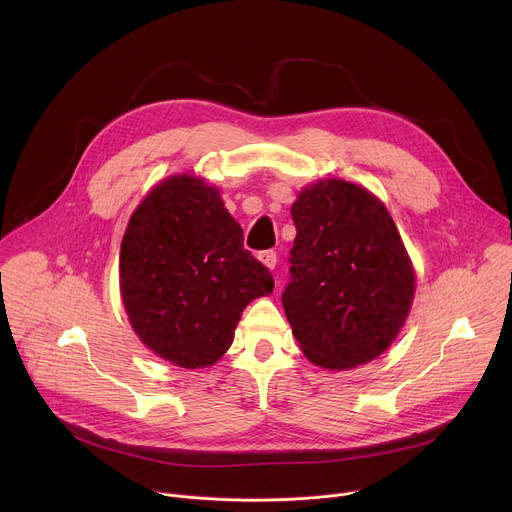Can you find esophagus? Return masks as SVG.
<instances>
[{
    "mask_svg": "<svg viewBox=\"0 0 512 512\" xmlns=\"http://www.w3.org/2000/svg\"><path fill=\"white\" fill-rule=\"evenodd\" d=\"M259 261H261L265 267L273 269L275 263H277V255H275V251H263V253H259Z\"/></svg>",
    "mask_w": 512,
    "mask_h": 512,
    "instance_id": "34e87169",
    "label": "esophagus"
}]
</instances>
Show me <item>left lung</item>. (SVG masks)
Instances as JSON below:
<instances>
[{
  "instance_id": "left-lung-1",
  "label": "left lung",
  "mask_w": 512,
  "mask_h": 512,
  "mask_svg": "<svg viewBox=\"0 0 512 512\" xmlns=\"http://www.w3.org/2000/svg\"><path fill=\"white\" fill-rule=\"evenodd\" d=\"M291 279L281 304L304 354L346 371L385 352L403 328L415 271L385 204L346 180H320L291 204Z\"/></svg>"
}]
</instances>
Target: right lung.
Instances as JSON below:
<instances>
[{
    "instance_id": "add662e5",
    "label": "right lung",
    "mask_w": 512,
    "mask_h": 512,
    "mask_svg": "<svg viewBox=\"0 0 512 512\" xmlns=\"http://www.w3.org/2000/svg\"><path fill=\"white\" fill-rule=\"evenodd\" d=\"M119 279L139 340L184 369L221 358L249 302L273 291L218 188L188 174L160 182L131 214Z\"/></svg>"
}]
</instances>
